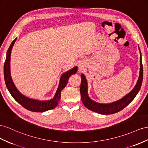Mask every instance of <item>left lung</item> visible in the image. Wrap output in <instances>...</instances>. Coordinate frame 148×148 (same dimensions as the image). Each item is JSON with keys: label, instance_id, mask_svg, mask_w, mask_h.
I'll return each mask as SVG.
<instances>
[{"label": "left lung", "instance_id": "left-lung-1", "mask_svg": "<svg viewBox=\"0 0 148 148\" xmlns=\"http://www.w3.org/2000/svg\"><path fill=\"white\" fill-rule=\"evenodd\" d=\"M139 50L140 52V69L137 83L132 91L123 97V98L116 101V102L105 104L97 103L90 99L87 93V82L86 78L84 74H81V87H80V92H81L82 102L86 108L92 112L99 114L110 115V114H113L120 112L132 102V100L135 98V97L136 96L138 93L140 91L143 82V67L142 64L141 53L140 48H139Z\"/></svg>", "mask_w": 148, "mask_h": 148}]
</instances>
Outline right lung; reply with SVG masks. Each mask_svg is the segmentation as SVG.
I'll list each match as a JSON object with an SVG mask.
<instances>
[{"mask_svg":"<svg viewBox=\"0 0 148 148\" xmlns=\"http://www.w3.org/2000/svg\"><path fill=\"white\" fill-rule=\"evenodd\" d=\"M16 40V38L12 42L10 47L8 48L7 52L5 61V63H4V79H5V82L7 89L9 91L11 95L13 97V98L16 101V102L20 103L25 108L28 110L29 111L35 112H44L46 111L49 110L54 108L56 107H57V105L59 103V101L60 100L61 90L66 87L67 82H68V79L71 75L77 73V67L75 66L74 68L70 69L69 71H67L64 74H62L58 89L56 90L55 95L54 96V97L52 99L45 101H40L28 98L27 97L21 94V93L17 90V88H16V87L14 85L10 75V61L11 51Z\"/></svg>","mask_w":148,"mask_h":148,"instance_id":"obj_1","label":"right lung"}]
</instances>
